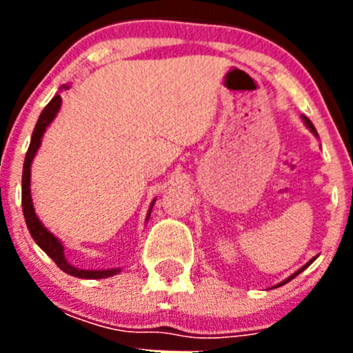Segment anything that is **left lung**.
Returning <instances> with one entry per match:
<instances>
[{
    "label": "left lung",
    "instance_id": "obj_1",
    "mask_svg": "<svg viewBox=\"0 0 353 353\" xmlns=\"http://www.w3.org/2000/svg\"><path fill=\"white\" fill-rule=\"evenodd\" d=\"M302 120H304V123H305V125L310 127V130H311V132H313V134H316V129H314V127H313V123H311V121H310V118H305V117H302ZM313 260H314V258H313ZM313 260H311V261H310V263H305V265H304V267H302V269H301V270H299V272H302V270H304V269H305V267H310V265H311V263H313ZM299 272H295V274H293V276H290V277H288V279H286V281L279 283V285H277V286H281V285H285V283L292 281L293 277L297 276V274H299Z\"/></svg>",
    "mask_w": 353,
    "mask_h": 353
}]
</instances>
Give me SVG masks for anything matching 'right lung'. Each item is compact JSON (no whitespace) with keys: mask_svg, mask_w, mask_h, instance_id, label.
Masks as SVG:
<instances>
[{"mask_svg":"<svg viewBox=\"0 0 353 353\" xmlns=\"http://www.w3.org/2000/svg\"><path fill=\"white\" fill-rule=\"evenodd\" d=\"M68 86H65L67 90ZM61 105V97L54 95L52 101L49 102L43 111L40 113L39 121H37L35 130H33V136H31L30 148L26 152V159H24V168H23V212H24V219H26V226L30 230L31 236L35 240L37 244L46 251L49 258L54 260V263L60 267L63 272L70 274L74 277H84V279H102V277L114 276V274L120 272V269H108V270H81L72 267L67 261L63 254V245L60 244V240L56 239L52 233H49L43 224L40 223L39 217L35 215V210H33V203H31V192H30V171H31V161L35 157L37 150H39L40 143H42V136L46 132V127L54 120L56 113ZM150 215V214H148Z\"/></svg>","mask_w":353,"mask_h":353,"instance_id":"obj_1","label":"right lung"}]
</instances>
